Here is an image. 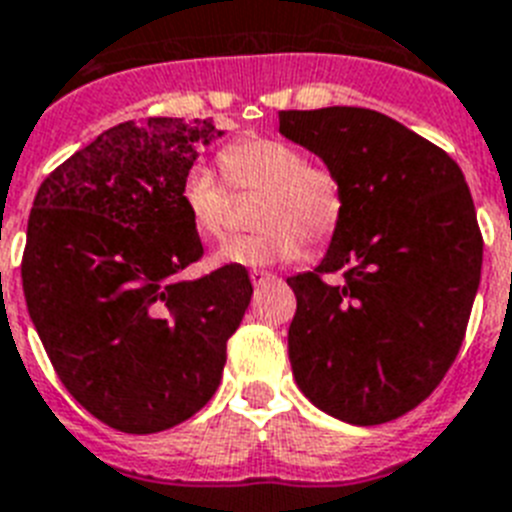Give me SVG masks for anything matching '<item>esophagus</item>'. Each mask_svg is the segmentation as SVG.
Masks as SVG:
<instances>
[{"mask_svg": "<svg viewBox=\"0 0 512 512\" xmlns=\"http://www.w3.org/2000/svg\"><path fill=\"white\" fill-rule=\"evenodd\" d=\"M272 280H274V274H269V272H256V269L251 272L253 287H261V285H266V282H272Z\"/></svg>", "mask_w": 512, "mask_h": 512, "instance_id": "34e87169", "label": "esophagus"}]
</instances>
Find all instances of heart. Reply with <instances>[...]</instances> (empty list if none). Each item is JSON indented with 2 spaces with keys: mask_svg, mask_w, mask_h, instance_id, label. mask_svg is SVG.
<instances>
[{
  "mask_svg": "<svg viewBox=\"0 0 512 512\" xmlns=\"http://www.w3.org/2000/svg\"><path fill=\"white\" fill-rule=\"evenodd\" d=\"M219 164L235 190H261L259 235L225 240L211 261L219 266H277L298 259L311 243L335 235L345 209L342 183L324 164L306 162L298 146L280 138H243L222 149ZM180 201L193 227L206 238H219L230 222V188L217 172L196 164L180 185Z\"/></svg>",
  "mask_w": 512,
  "mask_h": 512,
  "instance_id": "b5f03b06",
  "label": "heart"
}]
</instances>
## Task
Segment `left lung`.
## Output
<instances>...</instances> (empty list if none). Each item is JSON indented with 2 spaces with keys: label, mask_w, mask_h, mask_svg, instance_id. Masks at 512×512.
<instances>
[{
  "label": "left lung",
  "mask_w": 512,
  "mask_h": 512,
  "mask_svg": "<svg viewBox=\"0 0 512 512\" xmlns=\"http://www.w3.org/2000/svg\"><path fill=\"white\" fill-rule=\"evenodd\" d=\"M280 133L345 196L324 259L287 280L293 377L329 416L384 424L429 398L458 356L484 253L474 198L445 151L374 109H290ZM332 271L342 286L321 280Z\"/></svg>",
  "instance_id": "left-lung-1"
}]
</instances>
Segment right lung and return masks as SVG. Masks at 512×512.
Wrapping results in <instances>:
<instances>
[{
	"instance_id": "1",
	"label": "right lung",
	"mask_w": 512,
	"mask_h": 512,
	"mask_svg": "<svg viewBox=\"0 0 512 512\" xmlns=\"http://www.w3.org/2000/svg\"><path fill=\"white\" fill-rule=\"evenodd\" d=\"M214 120L120 122L46 177L23 293L67 392L117 432L183 424L217 392L253 285L243 266L177 280L204 246L180 201Z\"/></svg>"
}]
</instances>
